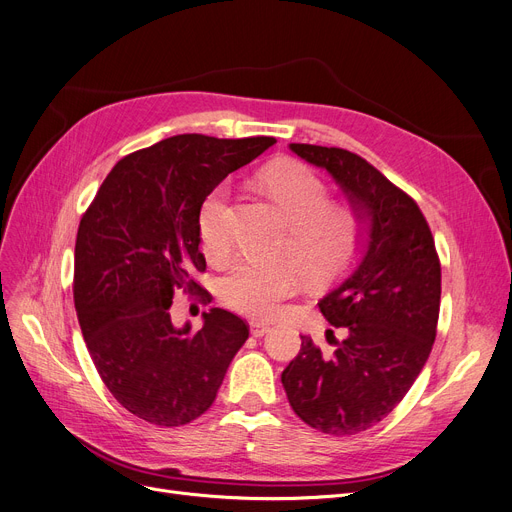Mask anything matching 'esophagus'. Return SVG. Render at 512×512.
<instances>
[{
    "instance_id": "esophagus-1",
    "label": "esophagus",
    "mask_w": 512,
    "mask_h": 512,
    "mask_svg": "<svg viewBox=\"0 0 512 512\" xmlns=\"http://www.w3.org/2000/svg\"><path fill=\"white\" fill-rule=\"evenodd\" d=\"M271 325H273V319H269V316H262V314L252 316V333L254 335H262Z\"/></svg>"
}]
</instances>
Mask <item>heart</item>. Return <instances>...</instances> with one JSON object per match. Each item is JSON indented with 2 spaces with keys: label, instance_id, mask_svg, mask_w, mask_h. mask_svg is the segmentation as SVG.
I'll return each instance as SVG.
<instances>
[{
  "label": "heart",
  "instance_id": "b5f03b06",
  "mask_svg": "<svg viewBox=\"0 0 512 512\" xmlns=\"http://www.w3.org/2000/svg\"><path fill=\"white\" fill-rule=\"evenodd\" d=\"M260 179L291 225L289 237L312 266H329L342 256L348 241L346 218L327 206L329 189L319 170L296 156H281L262 168ZM227 185H214L200 204L198 231L210 254L229 248ZM302 275L283 256L243 254L227 264L221 279L223 296L248 312H273L296 294Z\"/></svg>",
  "mask_w": 512,
  "mask_h": 512
}]
</instances>
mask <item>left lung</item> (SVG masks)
I'll return each instance as SVG.
<instances>
[{
  "label": "left lung",
  "mask_w": 512,
  "mask_h": 512,
  "mask_svg": "<svg viewBox=\"0 0 512 512\" xmlns=\"http://www.w3.org/2000/svg\"><path fill=\"white\" fill-rule=\"evenodd\" d=\"M327 168L354 216L350 260L319 300L344 339L325 356L302 333L281 373L287 400L312 429L352 435L396 408L429 358L440 316L442 269L415 198L356 152L291 143Z\"/></svg>",
  "instance_id": "obj_1"
}]
</instances>
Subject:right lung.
I'll list each match as a JSON object with an SVG mask.
<instances>
[{
  "instance_id": "add662e5",
  "label": "right lung",
  "mask_w": 512,
  "mask_h": 512,
  "mask_svg": "<svg viewBox=\"0 0 512 512\" xmlns=\"http://www.w3.org/2000/svg\"><path fill=\"white\" fill-rule=\"evenodd\" d=\"M275 143L271 135L179 133L120 158L81 216L72 294L89 356L110 394L135 417L179 427L210 408L250 335L233 310L202 327L175 325L170 304L206 269L198 210L231 170ZM202 291V289H200Z\"/></svg>"
}]
</instances>
